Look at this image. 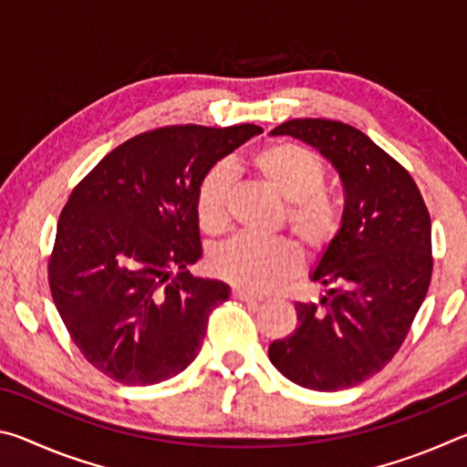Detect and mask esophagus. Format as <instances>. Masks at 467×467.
Masks as SVG:
<instances>
[{
	"label": "esophagus",
	"mask_w": 467,
	"mask_h": 467,
	"mask_svg": "<svg viewBox=\"0 0 467 467\" xmlns=\"http://www.w3.org/2000/svg\"><path fill=\"white\" fill-rule=\"evenodd\" d=\"M233 296H234V298H239V300H243V303H247V305H257V303H262V298L255 296V295H251V292L243 290V288H234V290H233Z\"/></svg>",
	"instance_id": "obj_1"
}]
</instances>
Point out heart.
Listing matches in <instances>:
<instances>
[{
	"mask_svg": "<svg viewBox=\"0 0 467 467\" xmlns=\"http://www.w3.org/2000/svg\"><path fill=\"white\" fill-rule=\"evenodd\" d=\"M251 167L272 192L286 202V226L298 247L319 257L337 239L344 214L326 185V164L309 148L275 141L257 150ZM233 175L224 164L205 171L195 192V218L205 234H223L228 226ZM212 270L236 288L265 292L298 272L300 257L288 241H259L236 236L212 255Z\"/></svg>",
	"mask_w": 467,
	"mask_h": 467,
	"instance_id": "heart-1",
	"label": "heart"
}]
</instances>
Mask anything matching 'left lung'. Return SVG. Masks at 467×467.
Listing matches in <instances>:
<instances>
[{
	"label": "left lung",
	"instance_id": "1",
	"mask_svg": "<svg viewBox=\"0 0 467 467\" xmlns=\"http://www.w3.org/2000/svg\"><path fill=\"white\" fill-rule=\"evenodd\" d=\"M274 136L306 141L342 179L344 224L311 278L327 288L296 303L295 334L270 344L284 377L339 391L379 373L404 344L431 286V214L410 172L367 133L331 119H290Z\"/></svg>",
	"mask_w": 467,
	"mask_h": 467
}]
</instances>
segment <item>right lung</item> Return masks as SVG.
<instances>
[{
	"instance_id": "1",
	"label": "right lung",
	"mask_w": 467,
	"mask_h": 467,
	"mask_svg": "<svg viewBox=\"0 0 467 467\" xmlns=\"http://www.w3.org/2000/svg\"><path fill=\"white\" fill-rule=\"evenodd\" d=\"M264 130L167 125L102 158L61 210L47 265L55 306L78 350L123 385L179 375L228 298L193 278L202 257L195 192L205 171Z\"/></svg>"
}]
</instances>
